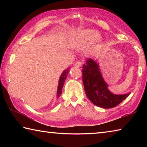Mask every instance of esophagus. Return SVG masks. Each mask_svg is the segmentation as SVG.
Listing matches in <instances>:
<instances>
[{"mask_svg":"<svg viewBox=\"0 0 147 147\" xmlns=\"http://www.w3.org/2000/svg\"><path fill=\"white\" fill-rule=\"evenodd\" d=\"M82 65H83L82 62H81V61H78L76 62L75 64H74V65H75L76 67H81Z\"/></svg>","mask_w":147,"mask_h":147,"instance_id":"esophagus-1","label":"esophagus"}]
</instances>
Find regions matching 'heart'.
<instances>
[{"instance_id":"b5f03b06","label":"heart","mask_w":147,"mask_h":147,"mask_svg":"<svg viewBox=\"0 0 147 147\" xmlns=\"http://www.w3.org/2000/svg\"><path fill=\"white\" fill-rule=\"evenodd\" d=\"M101 40L98 33L92 29H82L73 32L68 39V45L71 49H80L89 43L91 47L98 44Z\"/></svg>"}]
</instances>
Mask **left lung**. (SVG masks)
I'll return each instance as SVG.
<instances>
[{"mask_svg": "<svg viewBox=\"0 0 147 147\" xmlns=\"http://www.w3.org/2000/svg\"><path fill=\"white\" fill-rule=\"evenodd\" d=\"M82 81L87 97L94 105L103 108L115 107L129 96L130 93L114 94L108 89L98 64L88 58L82 67Z\"/></svg>", "mask_w": 147, "mask_h": 147, "instance_id": "obj_1", "label": "left lung"}]
</instances>
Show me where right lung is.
I'll return each mask as SVG.
<instances>
[{"label": "right lung", "instance_id": "right-lung-1", "mask_svg": "<svg viewBox=\"0 0 147 147\" xmlns=\"http://www.w3.org/2000/svg\"><path fill=\"white\" fill-rule=\"evenodd\" d=\"M69 68H67L65 70H64L63 73H62L60 78L59 79V84H58V91H57V96L59 97V96L61 95L62 93V88L63 87V84L65 82V80L67 78V76L69 72Z\"/></svg>", "mask_w": 147, "mask_h": 147}]
</instances>
